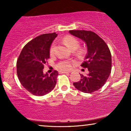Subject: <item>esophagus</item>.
<instances>
[{"label": "esophagus", "mask_w": 131, "mask_h": 131, "mask_svg": "<svg viewBox=\"0 0 131 131\" xmlns=\"http://www.w3.org/2000/svg\"><path fill=\"white\" fill-rule=\"evenodd\" d=\"M70 72V71H60L59 73H69Z\"/></svg>", "instance_id": "1"}]
</instances>
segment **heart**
I'll list each match as a JSON object with an SVG mask.
<instances>
[{"instance_id": "obj_1", "label": "heart", "mask_w": 131, "mask_h": 131, "mask_svg": "<svg viewBox=\"0 0 131 131\" xmlns=\"http://www.w3.org/2000/svg\"><path fill=\"white\" fill-rule=\"evenodd\" d=\"M63 41L66 45L67 46L69 49L71 50L78 49L79 46V42L76 38L73 37L71 36H67L64 37L63 39ZM55 51V45L52 44L50 48V53L51 55L53 54ZM73 65V62L69 60H64L61 61L57 64V67L59 69L61 70H69L71 69Z\"/></svg>"}]
</instances>
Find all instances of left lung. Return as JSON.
<instances>
[{
    "label": "left lung",
    "instance_id": "8db88e82",
    "mask_svg": "<svg viewBox=\"0 0 131 131\" xmlns=\"http://www.w3.org/2000/svg\"><path fill=\"white\" fill-rule=\"evenodd\" d=\"M69 33L85 42L87 54L82 67L87 68L86 76L80 74L81 79L73 83L77 89L85 93H92L103 86L112 70V55L105 42L91 31L70 30Z\"/></svg>",
    "mask_w": 131,
    "mask_h": 131
}]
</instances>
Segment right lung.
Masks as SVG:
<instances>
[{
  "mask_svg": "<svg viewBox=\"0 0 131 131\" xmlns=\"http://www.w3.org/2000/svg\"><path fill=\"white\" fill-rule=\"evenodd\" d=\"M56 33L43 34L27 43L17 62V73L23 86L31 94L43 96L51 92L57 83L58 71L44 74V65L49 58V49Z\"/></svg>",
  "mask_w": 131,
  "mask_h": 131,
  "instance_id": "obj_1",
  "label": "right lung"
}]
</instances>
